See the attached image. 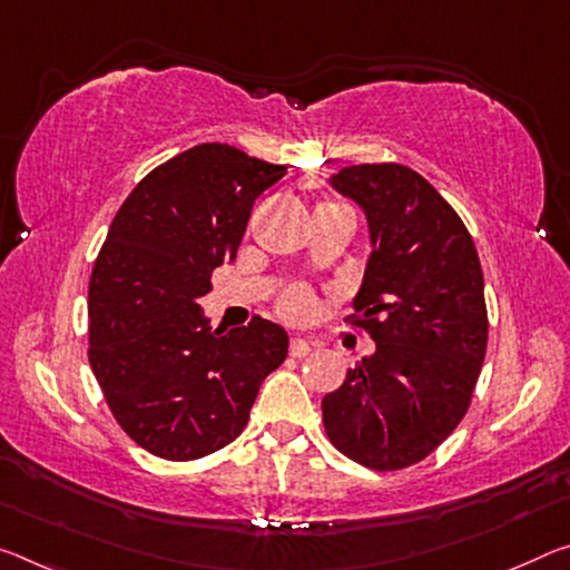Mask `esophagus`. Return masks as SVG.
<instances>
[{"label": "esophagus", "mask_w": 570, "mask_h": 570, "mask_svg": "<svg viewBox=\"0 0 570 570\" xmlns=\"http://www.w3.org/2000/svg\"><path fill=\"white\" fill-rule=\"evenodd\" d=\"M309 352H312V342H306V340H292V345H288V355L296 360L306 357Z\"/></svg>", "instance_id": "obj_1"}]
</instances>
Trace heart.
I'll use <instances>...</instances> for the list:
<instances>
[{
	"instance_id": "b5f03b06",
	"label": "heart",
	"mask_w": 570,
	"mask_h": 570,
	"mask_svg": "<svg viewBox=\"0 0 570 570\" xmlns=\"http://www.w3.org/2000/svg\"><path fill=\"white\" fill-rule=\"evenodd\" d=\"M276 309L286 322L299 324L312 317L314 309H317V299H314V294L306 286H292L278 296Z\"/></svg>"
}]
</instances>
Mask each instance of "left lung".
Wrapping results in <instances>:
<instances>
[{
    "mask_svg": "<svg viewBox=\"0 0 570 570\" xmlns=\"http://www.w3.org/2000/svg\"><path fill=\"white\" fill-rule=\"evenodd\" d=\"M332 185L363 207L370 253L355 314L375 352L322 399L332 446L375 472L419 464L469 411L487 352L484 276L454 207L411 167L352 165Z\"/></svg>",
    "mask_w": 570,
    "mask_h": 570,
    "instance_id": "1",
    "label": "left lung"
}]
</instances>
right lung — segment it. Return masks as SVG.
I'll return each instance as SVG.
<instances>
[{
  "label": "right lung",
  "mask_w": 570,
  "mask_h": 570,
  "mask_svg": "<svg viewBox=\"0 0 570 570\" xmlns=\"http://www.w3.org/2000/svg\"><path fill=\"white\" fill-rule=\"evenodd\" d=\"M284 175L228 144H197L151 169L108 228L88 284V363L116 423L149 454L193 462L228 446L284 363L278 324L213 330L197 304Z\"/></svg>",
  "instance_id": "add662e5"
}]
</instances>
